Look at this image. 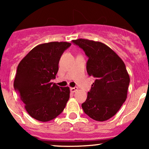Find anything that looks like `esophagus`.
<instances>
[{"mask_svg":"<svg viewBox=\"0 0 149 149\" xmlns=\"http://www.w3.org/2000/svg\"><path fill=\"white\" fill-rule=\"evenodd\" d=\"M70 90H71V92H76L77 90H78V88L77 87H74V88H70Z\"/></svg>","mask_w":149,"mask_h":149,"instance_id":"esophagus-1","label":"esophagus"}]
</instances>
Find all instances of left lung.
Listing matches in <instances>:
<instances>
[{"instance_id":"1","label":"left lung","mask_w":149,"mask_h":149,"mask_svg":"<svg viewBox=\"0 0 149 149\" xmlns=\"http://www.w3.org/2000/svg\"><path fill=\"white\" fill-rule=\"evenodd\" d=\"M73 43L84 51L87 72L95 78L82 108L92 119L105 121L118 111L127 99L130 76L123 61L107 45L79 38Z\"/></svg>"}]
</instances>
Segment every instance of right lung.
Segmentation results:
<instances>
[{
  "label": "right lung",
  "instance_id": "right-lung-1",
  "mask_svg": "<svg viewBox=\"0 0 149 149\" xmlns=\"http://www.w3.org/2000/svg\"><path fill=\"white\" fill-rule=\"evenodd\" d=\"M71 44L50 42L36 46L20 61L14 88L28 113L37 120L47 122L64 111L70 97L69 87L61 88L51 80L56 78L63 52Z\"/></svg>",
  "mask_w": 149,
  "mask_h": 149
}]
</instances>
